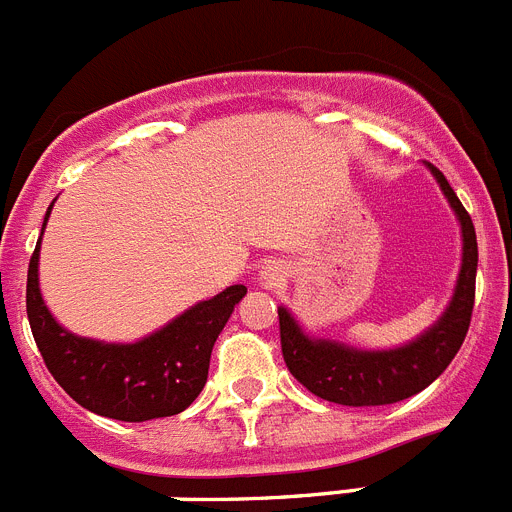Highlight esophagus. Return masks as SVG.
<instances>
[{
  "label": "esophagus",
  "mask_w": 512,
  "mask_h": 512,
  "mask_svg": "<svg viewBox=\"0 0 512 512\" xmlns=\"http://www.w3.org/2000/svg\"><path fill=\"white\" fill-rule=\"evenodd\" d=\"M285 278H288V267L283 265V262H265L260 270V285L262 288H280V285L285 283Z\"/></svg>",
  "instance_id": "obj_1"
}]
</instances>
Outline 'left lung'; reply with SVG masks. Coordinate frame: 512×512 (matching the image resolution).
I'll return each instance as SVG.
<instances>
[{
    "label": "left lung",
    "mask_w": 512,
    "mask_h": 512,
    "mask_svg": "<svg viewBox=\"0 0 512 512\" xmlns=\"http://www.w3.org/2000/svg\"><path fill=\"white\" fill-rule=\"evenodd\" d=\"M429 171L442 186L444 197L455 209L462 227V267L450 305L422 336L389 351H361L328 338H310L288 308H278L285 364L310 394L343 407L396 404L427 389L460 351L475 305V224L442 171L432 164Z\"/></svg>",
    "instance_id": "8db88e82"
}]
</instances>
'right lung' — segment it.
Instances as JSON below:
<instances>
[{"label":"right lung","mask_w":512,"mask_h":512,"mask_svg":"<svg viewBox=\"0 0 512 512\" xmlns=\"http://www.w3.org/2000/svg\"><path fill=\"white\" fill-rule=\"evenodd\" d=\"M52 204L47 207V217ZM42 240V234H40ZM40 242L27 270V318L45 366L80 407L121 422H148L184 412L207 384L209 358L245 285L191 305L161 331L136 343H103L65 331L40 293Z\"/></svg>","instance_id":"right-lung-1"}]
</instances>
